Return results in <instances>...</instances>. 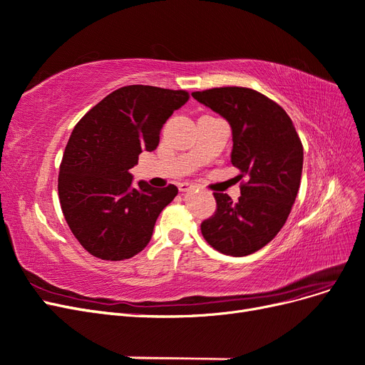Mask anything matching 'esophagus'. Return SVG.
<instances>
[{
    "instance_id": "34e87169",
    "label": "esophagus",
    "mask_w": 365,
    "mask_h": 365,
    "mask_svg": "<svg viewBox=\"0 0 365 365\" xmlns=\"http://www.w3.org/2000/svg\"><path fill=\"white\" fill-rule=\"evenodd\" d=\"M192 189H195V184H192V182H181L180 184V190L181 192H189Z\"/></svg>"
}]
</instances>
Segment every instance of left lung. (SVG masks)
<instances>
[{
  "label": "left lung",
  "mask_w": 365,
  "mask_h": 365,
  "mask_svg": "<svg viewBox=\"0 0 365 365\" xmlns=\"http://www.w3.org/2000/svg\"><path fill=\"white\" fill-rule=\"evenodd\" d=\"M192 96L228 121L231 163L250 178L237 202L213 193L217 207L201 224L202 236L227 256H248L269 244L291 213L302 181L303 145L284 109L250 88H212Z\"/></svg>",
  "instance_id": "1"
}]
</instances>
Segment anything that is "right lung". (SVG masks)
Returning a JSON list of instances; mask_svg holds the SVG:
<instances>
[{"instance_id": "1", "label": "right lung", "mask_w": 365, "mask_h": 365, "mask_svg": "<svg viewBox=\"0 0 365 365\" xmlns=\"http://www.w3.org/2000/svg\"><path fill=\"white\" fill-rule=\"evenodd\" d=\"M189 93L149 85L118 88L73 129L58 180L65 220L81 245L102 260H125L145 250L173 184L132 185L129 169L143 150H155L163 125Z\"/></svg>"}]
</instances>
